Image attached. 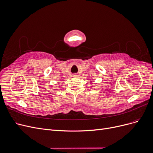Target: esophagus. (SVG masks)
I'll return each instance as SVG.
<instances>
[{
	"label": "esophagus",
	"instance_id": "esophagus-1",
	"mask_svg": "<svg viewBox=\"0 0 153 153\" xmlns=\"http://www.w3.org/2000/svg\"><path fill=\"white\" fill-rule=\"evenodd\" d=\"M73 76H76L77 75H76V74H75V75H73Z\"/></svg>",
	"mask_w": 153,
	"mask_h": 153
}]
</instances>
